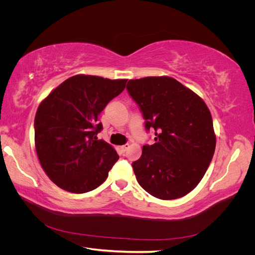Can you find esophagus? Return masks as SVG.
I'll return each mask as SVG.
<instances>
[{"label": "esophagus", "mask_w": 255, "mask_h": 255, "mask_svg": "<svg viewBox=\"0 0 255 255\" xmlns=\"http://www.w3.org/2000/svg\"><path fill=\"white\" fill-rule=\"evenodd\" d=\"M128 148H129V144L127 143V144H125V145H121V146H120V150H121L123 153H125Z\"/></svg>", "instance_id": "1"}]
</instances>
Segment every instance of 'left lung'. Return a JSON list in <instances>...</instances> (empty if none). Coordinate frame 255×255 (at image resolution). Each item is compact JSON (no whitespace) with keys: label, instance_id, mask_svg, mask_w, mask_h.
<instances>
[{"label":"left lung","instance_id":"8db88e82","mask_svg":"<svg viewBox=\"0 0 255 255\" xmlns=\"http://www.w3.org/2000/svg\"><path fill=\"white\" fill-rule=\"evenodd\" d=\"M127 89L139 105L155 143L143 145L132 164L140 186L161 200L195 189L213 158L216 134L212 115L196 92L170 76L129 80Z\"/></svg>","mask_w":255,"mask_h":255}]
</instances>
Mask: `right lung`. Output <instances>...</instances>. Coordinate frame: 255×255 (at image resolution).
<instances>
[{"mask_svg":"<svg viewBox=\"0 0 255 255\" xmlns=\"http://www.w3.org/2000/svg\"><path fill=\"white\" fill-rule=\"evenodd\" d=\"M127 79L76 74L53 89L35 116V146L49 179L61 189L84 194L99 187L119 156L96 136L99 115L126 88Z\"/></svg>","mask_w":255,"mask_h":255,"instance_id":"1","label":"right lung"}]
</instances>
